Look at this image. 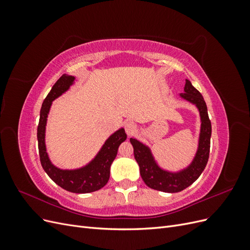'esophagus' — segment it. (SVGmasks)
<instances>
[{"label":"esophagus","instance_id":"34e87169","mask_svg":"<svg viewBox=\"0 0 250 250\" xmlns=\"http://www.w3.org/2000/svg\"><path fill=\"white\" fill-rule=\"evenodd\" d=\"M135 128H137V126H135L134 122H132V121H127L125 123V131L128 135L132 134L135 131Z\"/></svg>","mask_w":250,"mask_h":250}]
</instances>
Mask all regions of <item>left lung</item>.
Masks as SVG:
<instances>
[{
	"mask_svg": "<svg viewBox=\"0 0 250 250\" xmlns=\"http://www.w3.org/2000/svg\"><path fill=\"white\" fill-rule=\"evenodd\" d=\"M183 99L194 104L199 110L201 127L198 141V149L194 160L184 170L178 172H170L161 168L148 146L137 139H130L133 146L134 158L140 167L141 176L149 188L153 190L177 193L191 186L201 175L206 168L209 155V145L211 135V124L208 115V107L202 95L196 89L190 80H186L185 93L179 95Z\"/></svg>",
	"mask_w": 250,
	"mask_h": 250,
	"instance_id": "obj_1",
	"label": "left lung"
}]
</instances>
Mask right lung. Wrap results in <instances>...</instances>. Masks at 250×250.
Segmentation results:
<instances>
[{"label":"right lung","instance_id":"1","mask_svg":"<svg viewBox=\"0 0 250 250\" xmlns=\"http://www.w3.org/2000/svg\"><path fill=\"white\" fill-rule=\"evenodd\" d=\"M74 81V76L63 74L53 85L46 99L43 100L41 109L40 123L37 127V141H39L41 164L49 177L56 185L66 191L84 194L100 190L107 184L110 175V166L117 156L119 146L121 143L126 140L127 135L124 128H120L115 133H112L105 141L104 145L94 157V160L90 161L84 167L73 170H63L57 168L51 163L47 152L46 142H44L48 115L52 102L65 93Z\"/></svg>","mask_w":250,"mask_h":250}]
</instances>
